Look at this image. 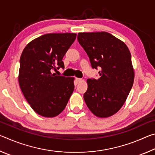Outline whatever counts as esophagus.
Wrapping results in <instances>:
<instances>
[{
    "instance_id": "esophagus-1",
    "label": "esophagus",
    "mask_w": 155,
    "mask_h": 155,
    "mask_svg": "<svg viewBox=\"0 0 155 155\" xmlns=\"http://www.w3.org/2000/svg\"><path fill=\"white\" fill-rule=\"evenodd\" d=\"M81 78H76V81H77V83H78V82H80V81H81Z\"/></svg>"
}]
</instances>
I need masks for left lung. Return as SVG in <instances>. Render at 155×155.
I'll return each mask as SVG.
<instances>
[{
    "label": "left lung",
    "instance_id": "8db88e82",
    "mask_svg": "<svg viewBox=\"0 0 155 155\" xmlns=\"http://www.w3.org/2000/svg\"><path fill=\"white\" fill-rule=\"evenodd\" d=\"M77 40L87 52L91 68L98 69V79H87L83 97L93 114L107 117L120 109L134 81L130 52L127 45L107 32L79 33Z\"/></svg>",
    "mask_w": 155,
    "mask_h": 155
}]
</instances>
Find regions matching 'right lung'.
Wrapping results in <instances>:
<instances>
[{
	"label": "right lung",
	"instance_id": "1",
	"mask_svg": "<svg viewBox=\"0 0 155 155\" xmlns=\"http://www.w3.org/2000/svg\"><path fill=\"white\" fill-rule=\"evenodd\" d=\"M75 33H48L31 41L20 59L18 81L31 108L44 117L63 111L74 91V78L57 75L64 68L63 57L74 42Z\"/></svg>",
	"mask_w": 155,
	"mask_h": 155
}]
</instances>
